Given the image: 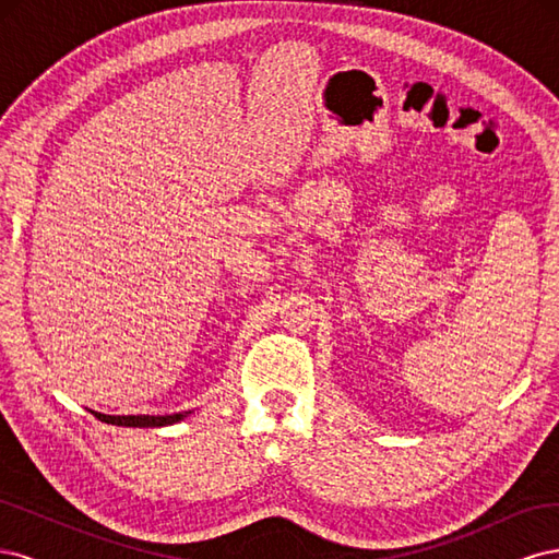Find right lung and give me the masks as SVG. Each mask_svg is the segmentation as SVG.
Masks as SVG:
<instances>
[{"mask_svg": "<svg viewBox=\"0 0 559 559\" xmlns=\"http://www.w3.org/2000/svg\"><path fill=\"white\" fill-rule=\"evenodd\" d=\"M99 421H107V425L116 427H167L181 421L189 413H175V415H103L91 411Z\"/></svg>", "mask_w": 559, "mask_h": 559, "instance_id": "obj_1", "label": "right lung"}]
</instances>
